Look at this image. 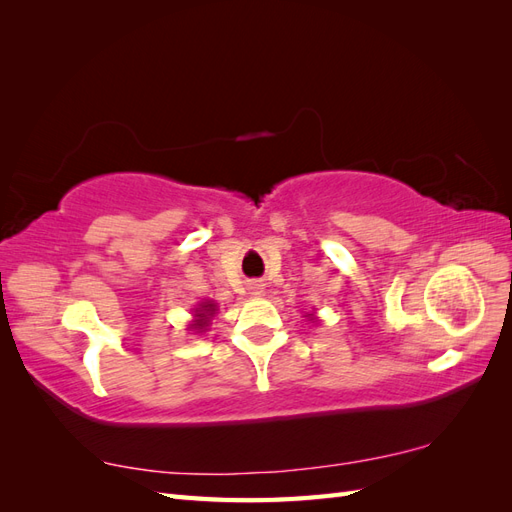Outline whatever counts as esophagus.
Returning a JSON list of instances; mask_svg holds the SVG:
<instances>
[{"instance_id": "1", "label": "esophagus", "mask_w": 512, "mask_h": 512, "mask_svg": "<svg viewBox=\"0 0 512 512\" xmlns=\"http://www.w3.org/2000/svg\"><path fill=\"white\" fill-rule=\"evenodd\" d=\"M250 290H252V294H262V284H256V282H254V284L250 286Z\"/></svg>"}]
</instances>
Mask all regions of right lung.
<instances>
[{
	"instance_id": "add662e5",
	"label": "right lung",
	"mask_w": 512,
	"mask_h": 512,
	"mask_svg": "<svg viewBox=\"0 0 512 512\" xmlns=\"http://www.w3.org/2000/svg\"><path fill=\"white\" fill-rule=\"evenodd\" d=\"M218 312V305H215L213 301H205V303H200L198 307H196V320L190 324L192 329H196L198 333H203V331H207V327H209V320H211V316Z\"/></svg>"
}]
</instances>
